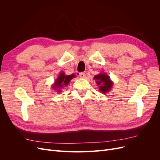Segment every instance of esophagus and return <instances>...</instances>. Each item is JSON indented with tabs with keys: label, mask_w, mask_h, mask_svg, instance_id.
Listing matches in <instances>:
<instances>
[{
	"label": "esophagus",
	"mask_w": 160,
	"mask_h": 160,
	"mask_svg": "<svg viewBox=\"0 0 160 160\" xmlns=\"http://www.w3.org/2000/svg\"><path fill=\"white\" fill-rule=\"evenodd\" d=\"M79 77L81 78H85V73H84V72H79Z\"/></svg>",
	"instance_id": "esophagus-1"
}]
</instances>
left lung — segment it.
<instances>
[{
    "instance_id": "8db88e82",
    "label": "left lung",
    "mask_w": 160,
    "mask_h": 160,
    "mask_svg": "<svg viewBox=\"0 0 160 160\" xmlns=\"http://www.w3.org/2000/svg\"><path fill=\"white\" fill-rule=\"evenodd\" d=\"M94 79L99 87V90L103 93H107L113 86V82L105 73H100L94 77Z\"/></svg>"
}]
</instances>
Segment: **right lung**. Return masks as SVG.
<instances>
[{
  "label": "right lung",
  "instance_id": "1",
  "mask_svg": "<svg viewBox=\"0 0 160 160\" xmlns=\"http://www.w3.org/2000/svg\"><path fill=\"white\" fill-rule=\"evenodd\" d=\"M75 77V74L70 75H65L64 72H60L59 75L58 76L57 79L55 81V83L53 84L52 88L53 89L57 91L58 93H60L61 91V89L64 88V87L67 86L69 83L70 81L74 78Z\"/></svg>",
  "mask_w": 160,
  "mask_h": 160
}]
</instances>
